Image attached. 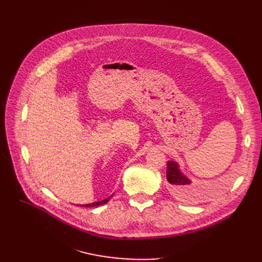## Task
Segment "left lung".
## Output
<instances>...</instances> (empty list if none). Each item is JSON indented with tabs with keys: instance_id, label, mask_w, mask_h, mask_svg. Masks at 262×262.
<instances>
[{
	"instance_id": "8db88e82",
	"label": "left lung",
	"mask_w": 262,
	"mask_h": 262,
	"mask_svg": "<svg viewBox=\"0 0 262 262\" xmlns=\"http://www.w3.org/2000/svg\"><path fill=\"white\" fill-rule=\"evenodd\" d=\"M167 180L173 186L177 194H188V185L191 182L180 171L178 164L175 161L167 162Z\"/></svg>"
}]
</instances>
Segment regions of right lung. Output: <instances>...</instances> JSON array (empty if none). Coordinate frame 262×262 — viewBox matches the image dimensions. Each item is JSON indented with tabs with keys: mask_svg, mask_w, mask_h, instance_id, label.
<instances>
[{
	"mask_svg": "<svg viewBox=\"0 0 262 262\" xmlns=\"http://www.w3.org/2000/svg\"><path fill=\"white\" fill-rule=\"evenodd\" d=\"M110 198H112V196H110ZM110 198L105 199V200H103V201H101V202H96V203H92V204H86V205H81V206H82V207H95V206H100V205L106 204V203L109 201ZM79 206H80V205H79Z\"/></svg>",
	"mask_w": 262,
	"mask_h": 262,
	"instance_id": "obj_1",
	"label": "right lung"
}]
</instances>
